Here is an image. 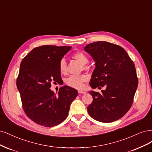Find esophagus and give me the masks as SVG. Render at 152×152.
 <instances>
[{
  "label": "esophagus",
  "mask_w": 152,
  "mask_h": 152,
  "mask_svg": "<svg viewBox=\"0 0 152 152\" xmlns=\"http://www.w3.org/2000/svg\"><path fill=\"white\" fill-rule=\"evenodd\" d=\"M85 91H82V90H78V94H85Z\"/></svg>",
  "instance_id": "34e87169"
}]
</instances>
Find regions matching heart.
Returning <instances> with one entry per match:
<instances>
[{
  "label": "heart",
  "instance_id": "heart-1",
  "mask_svg": "<svg viewBox=\"0 0 152 152\" xmlns=\"http://www.w3.org/2000/svg\"><path fill=\"white\" fill-rule=\"evenodd\" d=\"M72 57L79 61L83 65H85L88 62V58L83 52H76L72 55ZM58 70L61 74L66 75L67 73V64L64 58H62L58 64ZM88 80V76L85 75H72L67 78L66 83L72 88L76 89H82L84 83Z\"/></svg>",
  "mask_w": 152,
  "mask_h": 152
}]
</instances>
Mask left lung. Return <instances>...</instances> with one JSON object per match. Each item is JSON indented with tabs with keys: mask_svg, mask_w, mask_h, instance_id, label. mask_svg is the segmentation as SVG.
I'll return each mask as SVG.
<instances>
[{
	"mask_svg": "<svg viewBox=\"0 0 152 152\" xmlns=\"http://www.w3.org/2000/svg\"><path fill=\"white\" fill-rule=\"evenodd\" d=\"M84 50L95 62L90 86L106 87L102 94L89 91L93 102L88 112L92 118L105 123L121 119L131 108L138 85L133 61L123 48L107 42L88 44Z\"/></svg>",
	"mask_w": 152,
	"mask_h": 152,
	"instance_id": "8db88e82",
	"label": "left lung"
}]
</instances>
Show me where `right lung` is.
<instances>
[{"label":"right lung","mask_w":152,"mask_h":152,"mask_svg":"<svg viewBox=\"0 0 152 152\" xmlns=\"http://www.w3.org/2000/svg\"><path fill=\"white\" fill-rule=\"evenodd\" d=\"M71 47L43 45L36 47L22 60L16 81L23 109L35 123L53 127L64 121L77 91L68 86L58 95L50 90L51 83L62 82L58 64Z\"/></svg>","instance_id":"right-lung-1"}]
</instances>
